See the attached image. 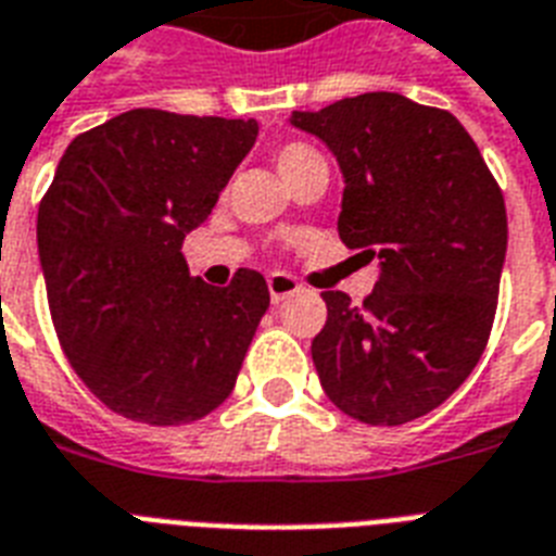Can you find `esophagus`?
<instances>
[{
  "label": "esophagus",
  "mask_w": 556,
  "mask_h": 556,
  "mask_svg": "<svg viewBox=\"0 0 556 556\" xmlns=\"http://www.w3.org/2000/svg\"><path fill=\"white\" fill-rule=\"evenodd\" d=\"M268 291L274 303H282L288 296H294L300 291V282H296L291 274H282V270H274L268 277Z\"/></svg>",
  "instance_id": "esophagus-1"
}]
</instances>
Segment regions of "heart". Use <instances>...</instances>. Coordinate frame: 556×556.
<instances>
[{"label": "heart", "mask_w": 556, "mask_h": 556, "mask_svg": "<svg viewBox=\"0 0 556 556\" xmlns=\"http://www.w3.org/2000/svg\"><path fill=\"white\" fill-rule=\"evenodd\" d=\"M312 159H320L317 150H312V147H305V143H286V147H279L277 152V167L279 173L286 176V173H291V169H296L300 164H305V161Z\"/></svg>", "instance_id": "obj_1"}]
</instances>
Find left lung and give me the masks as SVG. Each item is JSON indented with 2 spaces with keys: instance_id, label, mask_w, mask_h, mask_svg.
Instances as JSON below:
<instances>
[{
  "instance_id": "obj_1",
  "label": "left lung",
  "mask_w": 556,
  "mask_h": 556,
  "mask_svg": "<svg viewBox=\"0 0 556 556\" xmlns=\"http://www.w3.org/2000/svg\"><path fill=\"white\" fill-rule=\"evenodd\" d=\"M291 126L338 159V233L380 268L364 305L323 294V389L375 427L421 418L465 383L491 334L508 251L500 185L456 117L395 91L291 112Z\"/></svg>"
}]
</instances>
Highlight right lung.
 Returning a JSON list of instances; mask_svg holds the SVG:
<instances>
[{"instance_id":"obj_1","label":"right lung","mask_w":556,"mask_h":556,"mask_svg":"<svg viewBox=\"0 0 556 556\" xmlns=\"http://www.w3.org/2000/svg\"><path fill=\"white\" fill-rule=\"evenodd\" d=\"M256 121L132 109L77 135L39 204L37 248L56 338L124 418L178 427L213 413L242 369L270 294L190 277L181 244L216 207Z\"/></svg>"}]
</instances>
